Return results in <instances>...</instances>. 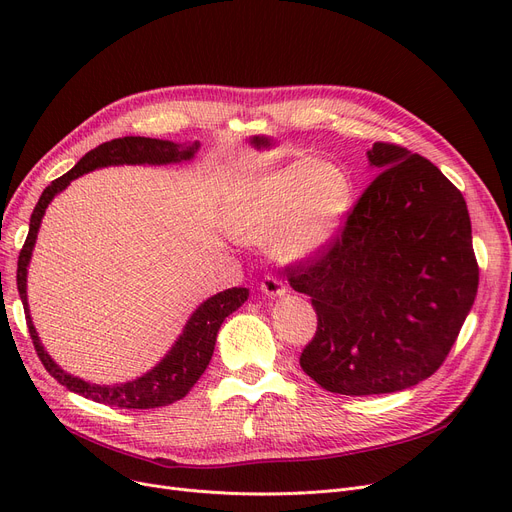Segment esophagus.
<instances>
[{
  "instance_id": "1",
  "label": "esophagus",
  "mask_w": 512,
  "mask_h": 512,
  "mask_svg": "<svg viewBox=\"0 0 512 512\" xmlns=\"http://www.w3.org/2000/svg\"><path fill=\"white\" fill-rule=\"evenodd\" d=\"M259 290H261L263 294H267V297H284V294L288 292L286 284H284L282 280L274 278V276H265V278L261 280V284H259Z\"/></svg>"
}]
</instances>
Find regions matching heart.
I'll return each instance as SVG.
<instances>
[{"mask_svg": "<svg viewBox=\"0 0 512 512\" xmlns=\"http://www.w3.org/2000/svg\"><path fill=\"white\" fill-rule=\"evenodd\" d=\"M353 201V182L332 161L299 157L240 184L224 209L226 232L242 245L272 247L286 263L324 253Z\"/></svg>", "mask_w": 512, "mask_h": 512, "instance_id": "heart-1", "label": "heart"}]
</instances>
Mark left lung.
<instances>
[{"label": "left lung", "instance_id": "left-lung-1", "mask_svg": "<svg viewBox=\"0 0 512 512\" xmlns=\"http://www.w3.org/2000/svg\"><path fill=\"white\" fill-rule=\"evenodd\" d=\"M378 172L342 234L290 286L311 297L317 332L301 367L324 390H407L446 359L473 307L479 267L467 203L429 159L373 143Z\"/></svg>", "mask_w": 512, "mask_h": 512}]
</instances>
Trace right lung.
Returning a JSON list of instances; mask_svg holds the SVG:
<instances>
[{
  "instance_id": "obj_1",
  "label": "right lung",
  "mask_w": 512,
  "mask_h": 512,
  "mask_svg": "<svg viewBox=\"0 0 512 512\" xmlns=\"http://www.w3.org/2000/svg\"><path fill=\"white\" fill-rule=\"evenodd\" d=\"M199 147L201 145L197 141L193 145H178L172 141H159V139H147V137H124V139L107 141L91 149L70 172L60 176L58 180H53L39 197V203L35 205L31 215L29 236H26L24 247L18 257L16 284H18L20 301L26 313V326H29V334L33 338L37 355L43 367L49 371L51 378H56L70 392L101 402V405L120 407V409H155V407L172 405V402L188 394V390L197 384V380L207 369L215 348V338H218L224 319L249 299L247 288H228L224 292L213 294V297L203 301L193 311V315L188 317L182 334L176 338V342L172 344V348L164 359H161L153 369L143 373L141 378L124 382V384H114V386L91 384L64 371L47 355V351L39 340V334L33 326L29 299H26V274H29V263L33 257L41 220L53 197L62 193L74 178L93 172L97 168L124 166V164L128 166L178 164V161L193 159Z\"/></svg>"
}]
</instances>
